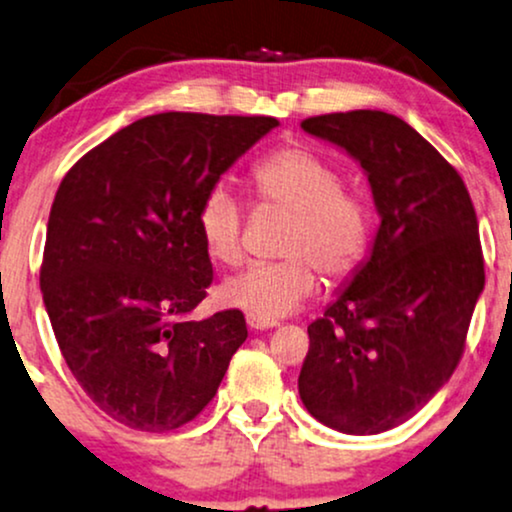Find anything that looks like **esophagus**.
<instances>
[{"label": "esophagus", "instance_id": "esophagus-1", "mask_svg": "<svg viewBox=\"0 0 512 512\" xmlns=\"http://www.w3.org/2000/svg\"><path fill=\"white\" fill-rule=\"evenodd\" d=\"M246 325L251 327V330H273L277 327V320H266V318H258V315H246Z\"/></svg>", "mask_w": 512, "mask_h": 512}]
</instances>
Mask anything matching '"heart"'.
Listing matches in <instances>:
<instances>
[{"label":"heart","instance_id":"obj_1","mask_svg":"<svg viewBox=\"0 0 512 512\" xmlns=\"http://www.w3.org/2000/svg\"><path fill=\"white\" fill-rule=\"evenodd\" d=\"M256 192L292 211L282 251L289 258L251 263L223 282L230 306L275 320L296 311L315 292V269L344 277L361 261L370 235V216L358 194L342 189V175L311 149L287 147L256 163ZM242 206L223 185L201 199L197 223L206 254L235 266L242 258Z\"/></svg>","mask_w":512,"mask_h":512}]
</instances>
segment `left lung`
Returning <instances> with one entry per match:
<instances>
[{"label":"left lung","mask_w":512,"mask_h":512,"mask_svg":"<svg viewBox=\"0 0 512 512\" xmlns=\"http://www.w3.org/2000/svg\"><path fill=\"white\" fill-rule=\"evenodd\" d=\"M368 178L380 227L323 318L299 375L308 413L368 437L413 418L449 382L484 289L465 182L420 132L384 111L306 118Z\"/></svg>","instance_id":"8db88e82"}]
</instances>
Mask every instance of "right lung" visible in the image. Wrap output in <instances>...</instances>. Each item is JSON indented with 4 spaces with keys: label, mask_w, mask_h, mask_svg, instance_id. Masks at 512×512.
Segmentation results:
<instances>
[{
    "label": "right lung",
    "mask_w": 512,
    "mask_h": 512,
    "mask_svg": "<svg viewBox=\"0 0 512 512\" xmlns=\"http://www.w3.org/2000/svg\"><path fill=\"white\" fill-rule=\"evenodd\" d=\"M277 125L156 113L61 180L40 273L44 308L80 387L132 430L168 432L197 418L244 344L242 311L189 318L213 280L197 213L220 175Z\"/></svg>",
    "instance_id": "obj_1"
}]
</instances>
